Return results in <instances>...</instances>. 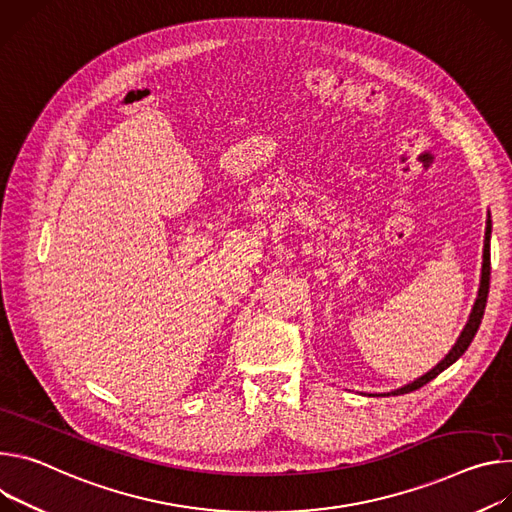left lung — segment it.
Masks as SVG:
<instances>
[{
	"label": "left lung",
	"instance_id": "left-lung-1",
	"mask_svg": "<svg viewBox=\"0 0 512 512\" xmlns=\"http://www.w3.org/2000/svg\"><path fill=\"white\" fill-rule=\"evenodd\" d=\"M490 230H492V223H490V219H488V225H486V240H484V264H482L480 291H478V299H476L474 311H472V315H470V321H468L466 329L462 331V335H460V339H458V344L451 348V352H449L433 370H429L425 376L417 378L415 382H411V384H407V386H403V388H399V390H394L392 394H407V392H413V390L425 386L427 382H431L433 378H437L445 368H449L453 362H456V360L468 350V346L472 344V339H474V335L478 333V327H480V323H482L484 309H486V301H488V291H490Z\"/></svg>",
	"mask_w": 512,
	"mask_h": 512
}]
</instances>
